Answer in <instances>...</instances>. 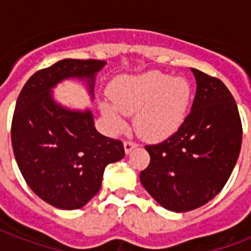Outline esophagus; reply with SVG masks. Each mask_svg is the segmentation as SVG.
<instances>
[{
    "instance_id": "34e87169",
    "label": "esophagus",
    "mask_w": 251,
    "mask_h": 251,
    "mask_svg": "<svg viewBox=\"0 0 251 251\" xmlns=\"http://www.w3.org/2000/svg\"><path fill=\"white\" fill-rule=\"evenodd\" d=\"M137 147H138V145L133 141H126L125 143H124V149H125L126 153H130L134 149H137Z\"/></svg>"
}]
</instances>
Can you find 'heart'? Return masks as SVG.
Wrapping results in <instances>:
<instances>
[{"mask_svg":"<svg viewBox=\"0 0 251 251\" xmlns=\"http://www.w3.org/2000/svg\"><path fill=\"white\" fill-rule=\"evenodd\" d=\"M109 104H101V112L114 131L125 129L123 114H135L138 134L147 141H163L171 137L185 121L191 100V86L182 76L165 73H142L124 75L109 88Z\"/></svg>","mask_w":251,"mask_h":251,"instance_id":"b5f03b06","label":"heart"}]
</instances>
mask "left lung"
<instances>
[{"mask_svg":"<svg viewBox=\"0 0 251 251\" xmlns=\"http://www.w3.org/2000/svg\"><path fill=\"white\" fill-rule=\"evenodd\" d=\"M197 92L191 112L173 135L146 146L149 167L141 182L161 207L198 208L222 191L237 163L242 125L237 104L222 80L191 69Z\"/></svg>","mask_w":251,"mask_h":251,"instance_id":"8db88e82","label":"left lung"}]
</instances>
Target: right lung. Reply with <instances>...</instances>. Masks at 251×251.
Masks as SVG:
<instances>
[{"label": "right lung", "instance_id": "1", "mask_svg": "<svg viewBox=\"0 0 251 251\" xmlns=\"http://www.w3.org/2000/svg\"><path fill=\"white\" fill-rule=\"evenodd\" d=\"M100 60H61L33 74L18 96L11 122L17 164L31 190L60 210H76L101 187L104 169L121 160V141L95 129L90 109L72 110L54 101L52 88L64 79L86 80L94 98Z\"/></svg>", "mask_w": 251, "mask_h": 251}]
</instances>
